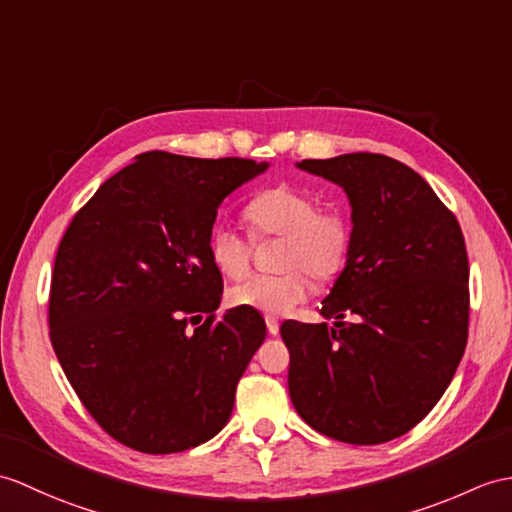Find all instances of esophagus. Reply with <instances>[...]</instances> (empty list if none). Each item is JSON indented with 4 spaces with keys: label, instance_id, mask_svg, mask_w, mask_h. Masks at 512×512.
<instances>
[{
    "label": "esophagus",
    "instance_id": "esophagus-1",
    "mask_svg": "<svg viewBox=\"0 0 512 512\" xmlns=\"http://www.w3.org/2000/svg\"><path fill=\"white\" fill-rule=\"evenodd\" d=\"M266 327H268V334L270 336H277L279 334V320L275 316H266Z\"/></svg>",
    "mask_w": 512,
    "mask_h": 512
}]
</instances>
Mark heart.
<instances>
[{
    "label": "heart",
    "mask_w": 512,
    "mask_h": 512,
    "mask_svg": "<svg viewBox=\"0 0 512 512\" xmlns=\"http://www.w3.org/2000/svg\"><path fill=\"white\" fill-rule=\"evenodd\" d=\"M244 218L255 237L283 235L275 275H253L229 290L233 307H251L268 316L288 314L305 301L310 275L325 283L342 270L351 251V222L340 209H318L312 194L275 185L251 198ZM253 244L231 224L209 235V257L224 277L240 279L251 268Z\"/></svg>",
    "instance_id": "heart-1"
}]
</instances>
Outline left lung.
<instances>
[{
    "mask_svg": "<svg viewBox=\"0 0 512 512\" xmlns=\"http://www.w3.org/2000/svg\"><path fill=\"white\" fill-rule=\"evenodd\" d=\"M296 168L347 192L353 237L320 305L336 323L281 325L290 399L307 425L336 441H392L430 414L465 353V237L425 178L384 154L305 159Z\"/></svg>",
    "mask_w": 512,
    "mask_h": 512,
    "instance_id": "left-lung-1",
    "label": "left lung"
}]
</instances>
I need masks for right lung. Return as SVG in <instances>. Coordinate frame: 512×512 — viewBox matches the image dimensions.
<instances>
[{"mask_svg":"<svg viewBox=\"0 0 512 512\" xmlns=\"http://www.w3.org/2000/svg\"><path fill=\"white\" fill-rule=\"evenodd\" d=\"M266 170L251 159L144 152L67 227L50 340L82 406L122 445L176 454L227 425L266 323L251 307L216 318L222 275L209 235L222 200Z\"/></svg>","mask_w":512,"mask_h":512,"instance_id":"obj_1","label":"right lung"}]
</instances>
